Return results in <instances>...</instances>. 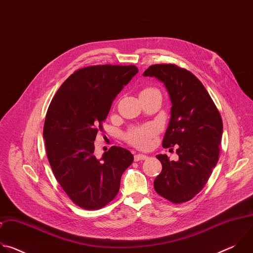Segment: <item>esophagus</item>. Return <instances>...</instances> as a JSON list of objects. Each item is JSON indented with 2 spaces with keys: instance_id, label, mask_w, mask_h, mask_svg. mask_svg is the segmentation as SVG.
Returning <instances> with one entry per match:
<instances>
[{
  "instance_id": "1",
  "label": "esophagus",
  "mask_w": 253,
  "mask_h": 253,
  "mask_svg": "<svg viewBox=\"0 0 253 253\" xmlns=\"http://www.w3.org/2000/svg\"><path fill=\"white\" fill-rule=\"evenodd\" d=\"M148 158L147 155H144V154H136L134 156L135 161H140V160H146Z\"/></svg>"
}]
</instances>
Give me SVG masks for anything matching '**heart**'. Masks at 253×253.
Instances as JSON below:
<instances>
[{
    "instance_id": "heart-1",
    "label": "heart",
    "mask_w": 253,
    "mask_h": 253,
    "mask_svg": "<svg viewBox=\"0 0 253 253\" xmlns=\"http://www.w3.org/2000/svg\"><path fill=\"white\" fill-rule=\"evenodd\" d=\"M151 90H154V89H151V88L144 89L141 93L148 92ZM155 133H156V127L154 125L149 124V125L131 129L126 134V140L130 144H132V145L138 148H147L150 144L151 138L155 135Z\"/></svg>"
}]
</instances>
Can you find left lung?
<instances>
[{
	"label": "left lung",
	"instance_id": "1",
	"mask_svg": "<svg viewBox=\"0 0 253 253\" xmlns=\"http://www.w3.org/2000/svg\"><path fill=\"white\" fill-rule=\"evenodd\" d=\"M162 82L169 94L171 117L162 146H176L177 161L166 154L154 180L155 191L173 203H183L201 191L218 162L223 125L202 83L189 71L173 64L150 66L143 73Z\"/></svg>",
	"mask_w": 253,
	"mask_h": 253
}]
</instances>
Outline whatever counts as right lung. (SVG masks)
<instances>
[{"label":"right lung","mask_w":253,"mask_h":253,"mask_svg":"<svg viewBox=\"0 0 253 253\" xmlns=\"http://www.w3.org/2000/svg\"><path fill=\"white\" fill-rule=\"evenodd\" d=\"M137 73L132 65L79 69L48 108L43 136L50 165L66 194L84 209H100L113 200L134 160L129 150L117 146L97 158L94 141L114 99Z\"/></svg>","instance_id":"add662e5"}]
</instances>
